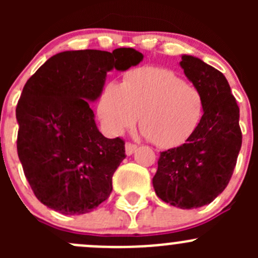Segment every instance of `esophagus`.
<instances>
[{"instance_id": "34e87169", "label": "esophagus", "mask_w": 258, "mask_h": 258, "mask_svg": "<svg viewBox=\"0 0 258 258\" xmlns=\"http://www.w3.org/2000/svg\"><path fill=\"white\" fill-rule=\"evenodd\" d=\"M136 150H137V146L136 145L130 144V142H127V144L124 145V152H126L127 156H131L132 153H134Z\"/></svg>"}]
</instances>
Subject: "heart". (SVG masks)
I'll return each instance as SVG.
<instances>
[{"instance_id":"obj_1","label":"heart","mask_w":258,"mask_h":258,"mask_svg":"<svg viewBox=\"0 0 258 258\" xmlns=\"http://www.w3.org/2000/svg\"><path fill=\"white\" fill-rule=\"evenodd\" d=\"M205 101L199 88L173 71L141 67L108 83L97 103V114L110 136H121L136 124L153 145L173 148L184 144L199 127Z\"/></svg>"}]
</instances>
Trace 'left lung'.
Wrapping results in <instances>:
<instances>
[{"label": "left lung", "instance_id": "left-lung-1", "mask_svg": "<svg viewBox=\"0 0 258 258\" xmlns=\"http://www.w3.org/2000/svg\"><path fill=\"white\" fill-rule=\"evenodd\" d=\"M179 66L205 101L204 117L179 147L161 152L152 178L156 195L182 210L209 205L230 182L242 145L240 108L226 77L191 54Z\"/></svg>", "mask_w": 258, "mask_h": 258}]
</instances>
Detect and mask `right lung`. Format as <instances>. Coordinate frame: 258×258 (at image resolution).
<instances>
[{
    "mask_svg": "<svg viewBox=\"0 0 258 258\" xmlns=\"http://www.w3.org/2000/svg\"><path fill=\"white\" fill-rule=\"evenodd\" d=\"M135 48L63 51L26 82L16 107L17 153L33 194L62 215H82L112 191L124 142L106 139L90 103L103 91L107 72L137 66Z\"/></svg>",
    "mask_w": 258,
    "mask_h": 258,
    "instance_id": "add662e5",
    "label": "right lung"
}]
</instances>
